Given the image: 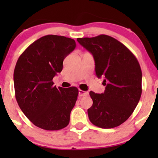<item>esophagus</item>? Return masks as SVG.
Instances as JSON below:
<instances>
[{"mask_svg":"<svg viewBox=\"0 0 158 158\" xmlns=\"http://www.w3.org/2000/svg\"><path fill=\"white\" fill-rule=\"evenodd\" d=\"M88 92L84 91V90H79V96L80 97H85V96H88Z\"/></svg>","mask_w":158,"mask_h":158,"instance_id":"1","label":"esophagus"}]
</instances>
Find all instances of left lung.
Instances as JSON below:
<instances>
[{
	"mask_svg": "<svg viewBox=\"0 0 158 158\" xmlns=\"http://www.w3.org/2000/svg\"><path fill=\"white\" fill-rule=\"evenodd\" d=\"M95 61L96 75L103 77L104 93L90 91L93 105L90 121L102 128L119 126L129 118L142 94V71L132 52L117 39L106 35L78 38Z\"/></svg>",
	"mask_w": 158,
	"mask_h": 158,
	"instance_id": "left-lung-1",
	"label": "left lung"
}]
</instances>
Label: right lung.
Segmentation results:
<instances>
[{
    "mask_svg": "<svg viewBox=\"0 0 158 158\" xmlns=\"http://www.w3.org/2000/svg\"><path fill=\"white\" fill-rule=\"evenodd\" d=\"M76 46L70 38L48 35L34 41L18 59L14 70L16 100L39 128L56 131L69 124L79 90L76 87L57 89L52 79L61 72L63 61Z\"/></svg>",
    "mask_w": 158,
    "mask_h": 158,
    "instance_id": "1",
    "label": "right lung"
}]
</instances>
